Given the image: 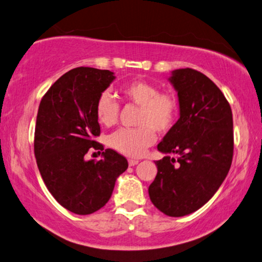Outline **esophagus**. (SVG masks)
Segmentation results:
<instances>
[{
	"label": "esophagus",
	"instance_id": "esophagus-1",
	"mask_svg": "<svg viewBox=\"0 0 262 262\" xmlns=\"http://www.w3.org/2000/svg\"><path fill=\"white\" fill-rule=\"evenodd\" d=\"M139 159H128V164H129V166H134L136 164H139Z\"/></svg>",
	"mask_w": 262,
	"mask_h": 262
}]
</instances>
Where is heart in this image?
I'll return each instance as SVG.
<instances>
[{
    "mask_svg": "<svg viewBox=\"0 0 262 262\" xmlns=\"http://www.w3.org/2000/svg\"><path fill=\"white\" fill-rule=\"evenodd\" d=\"M127 101L140 106L137 128H121L108 137V144L115 151L128 157H140L156 141V132L164 134L176 123L179 103L171 92H161L159 86L144 79L127 82L120 89ZM119 105L107 92L101 94L96 104L97 120L105 127L118 120Z\"/></svg>",
    "mask_w": 262,
    "mask_h": 262,
    "instance_id": "heart-1",
    "label": "heart"
}]
</instances>
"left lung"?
<instances>
[{"instance_id":"1","label":"left lung","mask_w":262,"mask_h":262,"mask_svg":"<svg viewBox=\"0 0 262 262\" xmlns=\"http://www.w3.org/2000/svg\"><path fill=\"white\" fill-rule=\"evenodd\" d=\"M168 81L178 92L179 119L158 151L177 154L155 162L157 176L149 186L154 206L181 217L206 205L223 183L233 155L231 107L216 84L198 70L172 72Z\"/></svg>"}]
</instances>
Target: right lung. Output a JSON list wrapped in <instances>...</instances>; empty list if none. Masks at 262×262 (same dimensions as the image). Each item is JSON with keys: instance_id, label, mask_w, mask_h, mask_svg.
Wrapping results in <instances>:
<instances>
[{"instance_id": "obj_1", "label": "right lung", "mask_w": 262, "mask_h": 262, "mask_svg": "<svg viewBox=\"0 0 262 262\" xmlns=\"http://www.w3.org/2000/svg\"><path fill=\"white\" fill-rule=\"evenodd\" d=\"M114 73L78 67L57 79L42 97L34 132V155L43 183L55 200L77 215L92 214L110 200L127 159L112 149L100 161H85L91 148L104 150L96 104Z\"/></svg>"}]
</instances>
